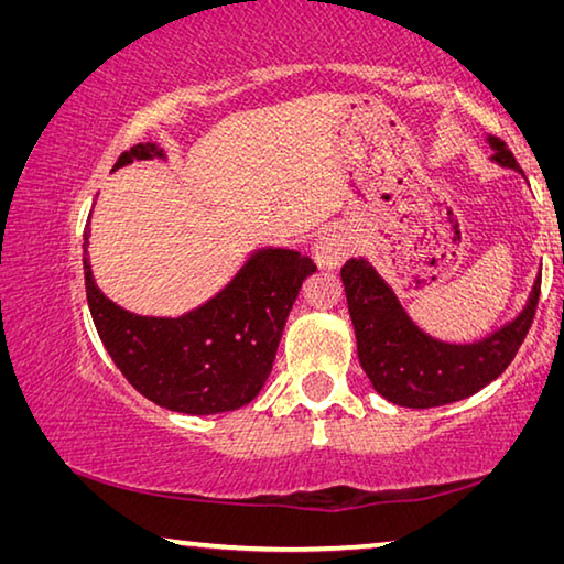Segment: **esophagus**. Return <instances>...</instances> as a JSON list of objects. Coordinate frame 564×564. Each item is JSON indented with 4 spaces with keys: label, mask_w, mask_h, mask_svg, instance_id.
<instances>
[{
    "label": "esophagus",
    "mask_w": 564,
    "mask_h": 564,
    "mask_svg": "<svg viewBox=\"0 0 564 564\" xmlns=\"http://www.w3.org/2000/svg\"><path fill=\"white\" fill-rule=\"evenodd\" d=\"M352 236L346 231V228H330V231H323L316 243H313L311 253L313 261H316L318 269L323 271H336L346 263L348 256L352 253Z\"/></svg>",
    "instance_id": "esophagus-1"
}]
</instances>
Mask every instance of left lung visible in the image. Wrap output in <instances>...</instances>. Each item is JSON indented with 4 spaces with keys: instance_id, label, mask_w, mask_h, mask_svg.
I'll list each match as a JSON object with an SVG mask.
<instances>
[{
    "instance_id": "8db88e82",
    "label": "left lung",
    "mask_w": 564,
    "mask_h": 564,
    "mask_svg": "<svg viewBox=\"0 0 564 564\" xmlns=\"http://www.w3.org/2000/svg\"><path fill=\"white\" fill-rule=\"evenodd\" d=\"M492 161L522 174L505 141L488 137ZM540 275L522 311L498 330L473 343L433 338L410 318L403 303L368 259H350L340 269L356 330L360 368L380 395L400 408H437L470 398L510 366L532 326L540 299Z\"/></svg>"
}]
</instances>
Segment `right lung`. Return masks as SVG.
<instances>
[{"instance_id": "obj_1", "label": "right lung", "mask_w": 564, "mask_h": 564, "mask_svg": "<svg viewBox=\"0 0 564 564\" xmlns=\"http://www.w3.org/2000/svg\"><path fill=\"white\" fill-rule=\"evenodd\" d=\"M169 161L156 141L123 151L113 171L133 161ZM84 231V283L104 348L123 378L174 413L216 415L259 395L303 281L316 265L293 248L259 246L221 291L176 318L139 316L99 291Z\"/></svg>"}]
</instances>
